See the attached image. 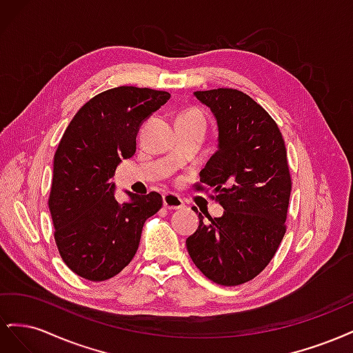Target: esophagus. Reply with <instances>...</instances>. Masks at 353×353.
Here are the masks:
<instances>
[{
    "mask_svg": "<svg viewBox=\"0 0 353 353\" xmlns=\"http://www.w3.org/2000/svg\"><path fill=\"white\" fill-rule=\"evenodd\" d=\"M163 206L169 210H178V209H184V201L179 196L174 193H166L163 196Z\"/></svg>",
    "mask_w": 353,
    "mask_h": 353,
    "instance_id": "34e87169",
    "label": "esophagus"
}]
</instances>
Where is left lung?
Returning a JSON list of instances; mask_svg holds the SVG:
<instances>
[{
  "instance_id": "obj_1",
  "label": "left lung",
  "mask_w": 353,
  "mask_h": 353,
  "mask_svg": "<svg viewBox=\"0 0 353 353\" xmlns=\"http://www.w3.org/2000/svg\"><path fill=\"white\" fill-rule=\"evenodd\" d=\"M218 122V150L200 170L197 191L213 190L225 209L187 239L194 265L213 283L239 285L259 275L285 234L292 176L279 125L261 104L232 88L196 91Z\"/></svg>"
}]
</instances>
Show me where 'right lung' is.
<instances>
[{"label":"right lung","instance_id":"1","mask_svg":"<svg viewBox=\"0 0 353 353\" xmlns=\"http://www.w3.org/2000/svg\"><path fill=\"white\" fill-rule=\"evenodd\" d=\"M169 97L125 85L103 91L82 105L61 137L48 208L63 262L85 280L119 274L138 250L144 222L163 206L156 191L128 193L131 203H117L112 178L135 154L140 125Z\"/></svg>","mask_w":353,"mask_h":353}]
</instances>
